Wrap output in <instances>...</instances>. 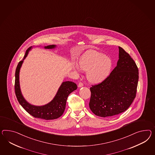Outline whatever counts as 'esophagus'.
Listing matches in <instances>:
<instances>
[{"instance_id": "34e87169", "label": "esophagus", "mask_w": 155, "mask_h": 155, "mask_svg": "<svg viewBox=\"0 0 155 155\" xmlns=\"http://www.w3.org/2000/svg\"><path fill=\"white\" fill-rule=\"evenodd\" d=\"M83 84L82 83H81V82H80L79 84H78V87H83Z\"/></svg>"}]
</instances>
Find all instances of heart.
I'll return each instance as SVG.
<instances>
[{"label":"heart","instance_id":"b5f03b06","mask_svg":"<svg viewBox=\"0 0 155 155\" xmlns=\"http://www.w3.org/2000/svg\"><path fill=\"white\" fill-rule=\"evenodd\" d=\"M74 68L78 72L87 71V80L93 84L103 82L110 74L112 61L110 57L103 55L101 52L91 51L85 53L80 57Z\"/></svg>","mask_w":155,"mask_h":155}]
</instances>
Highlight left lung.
Here are the masks:
<instances>
[{"mask_svg": "<svg viewBox=\"0 0 155 155\" xmlns=\"http://www.w3.org/2000/svg\"><path fill=\"white\" fill-rule=\"evenodd\" d=\"M119 49L116 68L103 82L90 88V109L100 117H111L126 111L136 96L138 68L130 55L121 47Z\"/></svg>", "mask_w": 155, "mask_h": 155, "instance_id": "obj_1", "label": "left lung"}]
</instances>
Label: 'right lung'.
<instances>
[{
	"label": "right lung",
	"mask_w": 155,
	"mask_h": 155,
	"mask_svg": "<svg viewBox=\"0 0 155 155\" xmlns=\"http://www.w3.org/2000/svg\"><path fill=\"white\" fill-rule=\"evenodd\" d=\"M56 47V45H50L45 46L44 48L54 49ZM31 48H32V47L28 48L24 56V59L20 61L16 68L15 85L16 97L22 107L29 114L34 117L46 120L56 119L60 117L64 114L68 96L78 88L77 85L75 83L70 81L63 82L61 85L54 98L49 103L43 106H35L27 102L26 99L24 98L21 91L19 75L20 68L23 64L24 60L26 58L28 52L31 49Z\"/></svg>",
	"instance_id": "right-lung-1"
}]
</instances>
